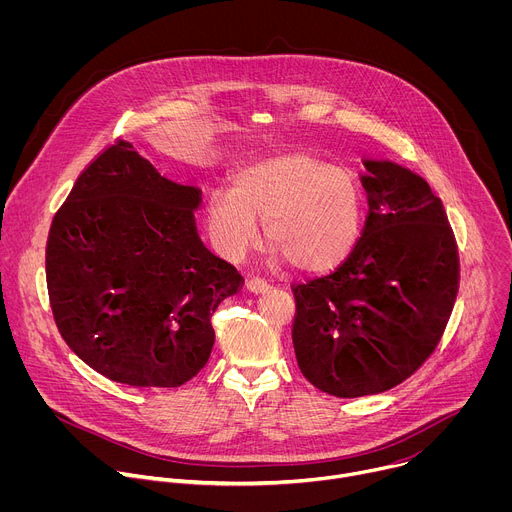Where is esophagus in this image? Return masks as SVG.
Wrapping results in <instances>:
<instances>
[{
	"label": "esophagus",
	"instance_id": "34e87169",
	"mask_svg": "<svg viewBox=\"0 0 512 512\" xmlns=\"http://www.w3.org/2000/svg\"><path fill=\"white\" fill-rule=\"evenodd\" d=\"M245 285H247V289L251 291V294H263V291L269 289V283L265 279H261V277H251V279H247Z\"/></svg>",
	"mask_w": 512,
	"mask_h": 512
}]
</instances>
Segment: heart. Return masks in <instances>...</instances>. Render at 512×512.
I'll list each match as a JSON object with an SVG mask.
<instances>
[{
	"instance_id": "obj_1",
	"label": "heart",
	"mask_w": 512,
	"mask_h": 512,
	"mask_svg": "<svg viewBox=\"0 0 512 512\" xmlns=\"http://www.w3.org/2000/svg\"><path fill=\"white\" fill-rule=\"evenodd\" d=\"M275 253L310 273L336 269L362 231L354 176L310 152H281L241 166L233 188L208 194L204 223L212 247L239 261L259 243V223Z\"/></svg>"
}]
</instances>
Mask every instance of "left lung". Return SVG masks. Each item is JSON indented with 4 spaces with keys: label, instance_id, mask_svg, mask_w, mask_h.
<instances>
[{
    "label": "left lung",
    "instance_id": "8db88e82",
    "mask_svg": "<svg viewBox=\"0 0 512 512\" xmlns=\"http://www.w3.org/2000/svg\"><path fill=\"white\" fill-rule=\"evenodd\" d=\"M369 214L330 275L298 283L291 340L302 375L334 397L389 391L442 340L460 259L442 200L411 170L362 162Z\"/></svg>",
    "mask_w": 512,
    "mask_h": 512
}]
</instances>
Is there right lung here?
Here are the masks:
<instances>
[{
	"label": "right lung",
	"mask_w": 512,
	"mask_h": 512,
	"mask_svg": "<svg viewBox=\"0 0 512 512\" xmlns=\"http://www.w3.org/2000/svg\"><path fill=\"white\" fill-rule=\"evenodd\" d=\"M200 188L117 139L52 218L46 285L60 336L103 377L180 387L208 362L210 318L243 285L198 237Z\"/></svg>",
	"instance_id": "obj_1"
}]
</instances>
